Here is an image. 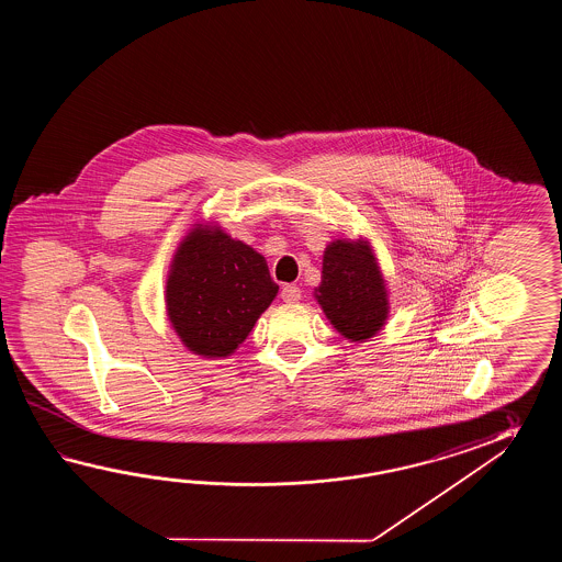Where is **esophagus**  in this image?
<instances>
[{"instance_id":"obj_1","label":"esophagus","mask_w":562,"mask_h":562,"mask_svg":"<svg viewBox=\"0 0 562 562\" xmlns=\"http://www.w3.org/2000/svg\"><path fill=\"white\" fill-rule=\"evenodd\" d=\"M281 299L285 303H297L299 299H301V289L297 285H293V283H286V285L281 286Z\"/></svg>"}]
</instances>
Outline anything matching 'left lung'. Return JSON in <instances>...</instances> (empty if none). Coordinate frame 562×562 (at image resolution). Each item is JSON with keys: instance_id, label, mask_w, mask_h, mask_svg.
I'll list each match as a JSON object with an SVG mask.
<instances>
[{"instance_id": "8db88e82", "label": "left lung", "mask_w": 562, "mask_h": 562, "mask_svg": "<svg viewBox=\"0 0 562 562\" xmlns=\"http://www.w3.org/2000/svg\"><path fill=\"white\" fill-rule=\"evenodd\" d=\"M317 293L327 319L351 341L375 335L387 317L382 276L363 243L334 240L327 247Z\"/></svg>"}]
</instances>
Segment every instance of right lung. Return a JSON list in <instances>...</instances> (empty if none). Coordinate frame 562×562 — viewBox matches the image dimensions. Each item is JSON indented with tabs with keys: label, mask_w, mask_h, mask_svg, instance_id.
<instances>
[{
	"label": "right lung",
	"mask_w": 562,
	"mask_h": 562,
	"mask_svg": "<svg viewBox=\"0 0 562 562\" xmlns=\"http://www.w3.org/2000/svg\"><path fill=\"white\" fill-rule=\"evenodd\" d=\"M277 291L263 255L218 228H194L168 277V317L191 351L225 358L245 341Z\"/></svg>",
	"instance_id": "right-lung-1"
}]
</instances>
